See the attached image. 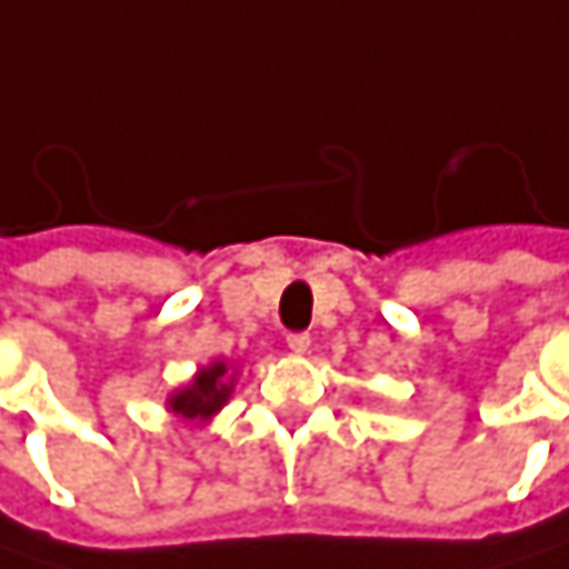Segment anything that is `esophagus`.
Wrapping results in <instances>:
<instances>
[{"instance_id":"34e87169","label":"esophagus","mask_w":569,"mask_h":569,"mask_svg":"<svg viewBox=\"0 0 569 569\" xmlns=\"http://www.w3.org/2000/svg\"><path fill=\"white\" fill-rule=\"evenodd\" d=\"M309 342H312L309 332H289V336H286V346H289V352H296V356H302V352L309 349Z\"/></svg>"}]
</instances>
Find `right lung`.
I'll use <instances>...</instances> for the list:
<instances>
[{
  "label": "right lung",
  "instance_id": "1",
  "mask_svg": "<svg viewBox=\"0 0 569 569\" xmlns=\"http://www.w3.org/2000/svg\"><path fill=\"white\" fill-rule=\"evenodd\" d=\"M227 396H230L227 366L213 362L210 369H200V376L187 389L173 392L171 408L177 415H183V418H210L227 401Z\"/></svg>",
  "mask_w": 569,
  "mask_h": 569
}]
</instances>
